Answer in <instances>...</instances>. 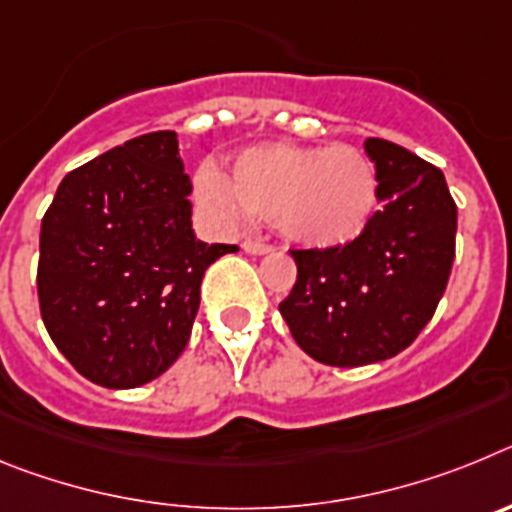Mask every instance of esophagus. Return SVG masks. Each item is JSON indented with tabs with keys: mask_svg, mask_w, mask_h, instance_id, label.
Returning <instances> with one entry per match:
<instances>
[{
	"mask_svg": "<svg viewBox=\"0 0 512 512\" xmlns=\"http://www.w3.org/2000/svg\"><path fill=\"white\" fill-rule=\"evenodd\" d=\"M241 248L246 253H253V256H264V253H271V246H266V243H261V241H251V238H248V241H243Z\"/></svg>",
	"mask_w": 512,
	"mask_h": 512,
	"instance_id": "1",
	"label": "esophagus"
}]
</instances>
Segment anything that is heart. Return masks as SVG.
<instances>
[{
  "mask_svg": "<svg viewBox=\"0 0 512 512\" xmlns=\"http://www.w3.org/2000/svg\"><path fill=\"white\" fill-rule=\"evenodd\" d=\"M202 200L228 217L271 220L307 251L351 246L379 210V176L361 148L261 143L230 161L228 176L202 171Z\"/></svg>",
  "mask_w": 512,
  "mask_h": 512,
  "instance_id": "b5f03b06",
  "label": "heart"
}]
</instances>
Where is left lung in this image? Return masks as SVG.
I'll return each instance as SVG.
<instances>
[{
	"label": "left lung",
	"mask_w": 512,
	"mask_h": 512,
	"mask_svg": "<svg viewBox=\"0 0 512 512\" xmlns=\"http://www.w3.org/2000/svg\"><path fill=\"white\" fill-rule=\"evenodd\" d=\"M379 176L374 223L333 251H292L297 282L279 305L297 346L320 364L364 366L418 338L449 284L456 202L441 169L382 138H366Z\"/></svg>",
	"instance_id": "8db88e82"
}]
</instances>
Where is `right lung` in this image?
Listing matches in <instances>:
<instances>
[{
	"mask_svg": "<svg viewBox=\"0 0 512 512\" xmlns=\"http://www.w3.org/2000/svg\"><path fill=\"white\" fill-rule=\"evenodd\" d=\"M189 192L176 133L158 130L66 174L45 212L40 315L99 387L161 377L187 346L207 266L238 251L194 235Z\"/></svg>",
	"mask_w": 512,
	"mask_h": 512,
	"instance_id": "add662e5",
	"label": "right lung"
}]
</instances>
